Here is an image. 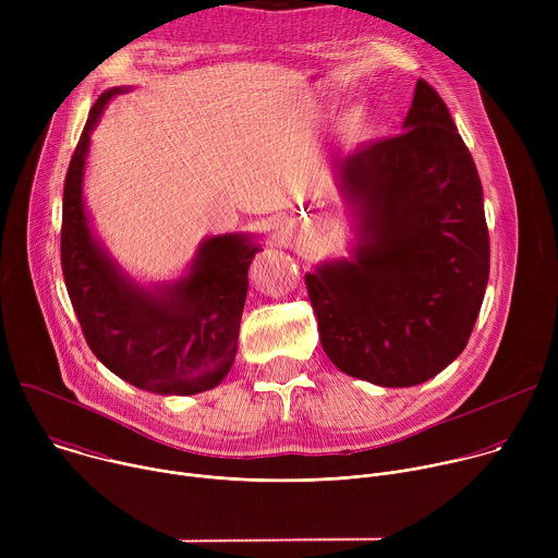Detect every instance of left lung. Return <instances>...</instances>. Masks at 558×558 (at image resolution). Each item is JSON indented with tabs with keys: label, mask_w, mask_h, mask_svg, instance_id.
Wrapping results in <instances>:
<instances>
[{
	"label": "left lung",
	"mask_w": 558,
	"mask_h": 558,
	"mask_svg": "<svg viewBox=\"0 0 558 558\" xmlns=\"http://www.w3.org/2000/svg\"><path fill=\"white\" fill-rule=\"evenodd\" d=\"M336 183L355 247L304 276L323 349L351 377L417 386L465 349L490 274L480 174L424 78L404 132L340 158Z\"/></svg>",
	"instance_id": "8db88e82"
}]
</instances>
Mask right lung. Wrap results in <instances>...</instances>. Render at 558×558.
I'll list each match as a JSON object with an SVG mask.
<instances>
[{
  "instance_id": "add662e5",
  "label": "right lung",
  "mask_w": 558,
  "mask_h": 558,
  "mask_svg": "<svg viewBox=\"0 0 558 558\" xmlns=\"http://www.w3.org/2000/svg\"><path fill=\"white\" fill-rule=\"evenodd\" d=\"M130 88L106 90L93 106L63 185L61 269L70 302L97 360L156 395H196L229 373L247 298V271L260 245L252 233L209 235L185 274L141 284L93 231L84 201L90 134L106 106Z\"/></svg>"
}]
</instances>
